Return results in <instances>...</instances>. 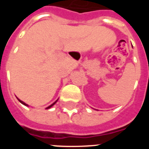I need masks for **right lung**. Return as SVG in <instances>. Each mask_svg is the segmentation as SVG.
Returning <instances> with one entry per match:
<instances>
[{
  "instance_id": "1",
  "label": "right lung",
  "mask_w": 149,
  "mask_h": 149,
  "mask_svg": "<svg viewBox=\"0 0 149 149\" xmlns=\"http://www.w3.org/2000/svg\"><path fill=\"white\" fill-rule=\"evenodd\" d=\"M18 101H20L21 103H22V104H24V105H25V106H28V105H27V104H25V103H24V102H23V101H21V100H20V99H18ZM56 101H57V100H56V101H55V102H54V103H53V104H51V105H50V106H49V107H47V108H46V109H49V108H51V107L53 106V105H54V104H56Z\"/></svg>"
}]
</instances>
